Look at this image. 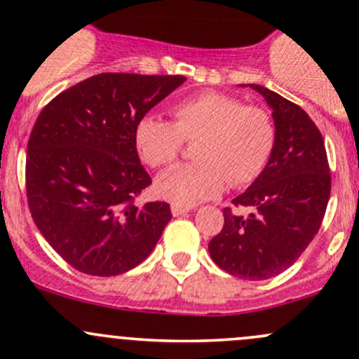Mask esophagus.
Wrapping results in <instances>:
<instances>
[{
	"instance_id": "esophagus-1",
	"label": "esophagus",
	"mask_w": 359,
	"mask_h": 359,
	"mask_svg": "<svg viewBox=\"0 0 359 359\" xmlns=\"http://www.w3.org/2000/svg\"><path fill=\"white\" fill-rule=\"evenodd\" d=\"M191 211V208L187 206H179V204H172V215L173 216H184Z\"/></svg>"
}]
</instances>
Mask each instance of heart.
<instances>
[{"mask_svg": "<svg viewBox=\"0 0 359 359\" xmlns=\"http://www.w3.org/2000/svg\"><path fill=\"white\" fill-rule=\"evenodd\" d=\"M172 122L147 116L136 126L135 143L151 168L173 163L184 141H194V161L177 165L158 177L156 196L179 206L196 204L230 187L250 186L273 156L278 128L273 114L242 98L206 90L170 109Z\"/></svg>", "mask_w": 359, "mask_h": 359, "instance_id": "1", "label": "heart"}]
</instances>
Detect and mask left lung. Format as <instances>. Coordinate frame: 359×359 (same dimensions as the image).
Instances as JSON below:
<instances>
[{
    "label": "left lung",
    "mask_w": 359,
    "mask_h": 359,
    "mask_svg": "<svg viewBox=\"0 0 359 359\" xmlns=\"http://www.w3.org/2000/svg\"><path fill=\"white\" fill-rule=\"evenodd\" d=\"M273 109L278 141L269 163L233 207L224 208L222 231L211 238V259L240 279L261 281L298 261L324 219L330 196V168L324 137L300 105L261 85H249Z\"/></svg>",
    "instance_id": "8db88e82"
}]
</instances>
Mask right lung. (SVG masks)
I'll return each instance as SVG.
<instances>
[{
  "label": "right lung",
  "mask_w": 359,
  "mask_h": 359,
  "mask_svg": "<svg viewBox=\"0 0 359 359\" xmlns=\"http://www.w3.org/2000/svg\"><path fill=\"white\" fill-rule=\"evenodd\" d=\"M186 81L180 74L100 73L54 97L27 144L29 210L49 245L80 273L119 276L151 254L170 204L136 198L151 184L137 122Z\"/></svg>",
  "instance_id": "obj_1"
}]
</instances>
